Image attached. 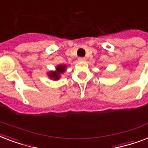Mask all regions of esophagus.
<instances>
[{
  "label": "esophagus",
  "mask_w": 148,
  "mask_h": 148,
  "mask_svg": "<svg viewBox=\"0 0 148 148\" xmlns=\"http://www.w3.org/2000/svg\"><path fill=\"white\" fill-rule=\"evenodd\" d=\"M79 61H85V58H83V57H80V58H78Z\"/></svg>",
  "instance_id": "obj_1"
}]
</instances>
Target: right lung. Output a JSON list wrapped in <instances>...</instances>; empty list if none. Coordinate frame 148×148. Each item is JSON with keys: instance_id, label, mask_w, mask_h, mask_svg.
I'll list each match as a JSON object with an SVG mask.
<instances>
[{"instance_id": "1", "label": "right lung", "mask_w": 148, "mask_h": 148, "mask_svg": "<svg viewBox=\"0 0 148 148\" xmlns=\"http://www.w3.org/2000/svg\"><path fill=\"white\" fill-rule=\"evenodd\" d=\"M56 69H57V71L51 72V73H49V75L51 78L54 79V80H58V79H59V77H60V74H62V73L64 72L65 66L64 65V66H63V65H60V66H58Z\"/></svg>"}]
</instances>
